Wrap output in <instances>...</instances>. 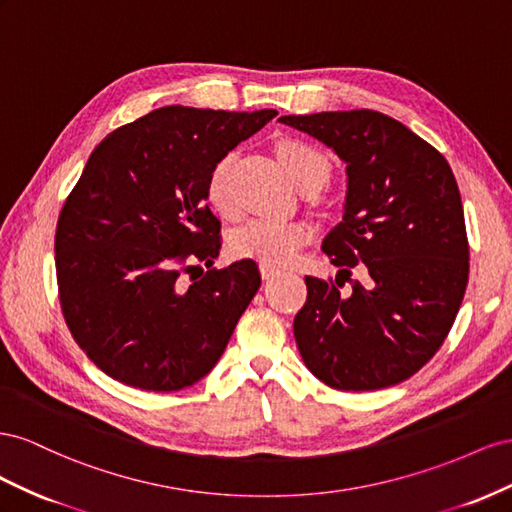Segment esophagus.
<instances>
[{
	"mask_svg": "<svg viewBox=\"0 0 512 512\" xmlns=\"http://www.w3.org/2000/svg\"><path fill=\"white\" fill-rule=\"evenodd\" d=\"M259 272H261V279H274L276 274H279V270L272 268V266H259Z\"/></svg>",
	"mask_w": 512,
	"mask_h": 512,
	"instance_id": "1",
	"label": "esophagus"
}]
</instances>
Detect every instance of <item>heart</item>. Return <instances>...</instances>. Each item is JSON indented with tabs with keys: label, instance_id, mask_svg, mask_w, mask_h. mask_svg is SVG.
<instances>
[{
	"label": "heart",
	"instance_id": "heart-1",
	"mask_svg": "<svg viewBox=\"0 0 512 512\" xmlns=\"http://www.w3.org/2000/svg\"><path fill=\"white\" fill-rule=\"evenodd\" d=\"M287 175L300 191L315 186L317 191L330 178V160L324 152L304 141H281L276 148ZM233 154L223 156L212 167L206 184L210 206L225 218L238 214V199L231 184ZM313 238V231L300 221H276V218H251L229 238V251L238 259H253L261 266H287L296 259L300 246Z\"/></svg>",
	"mask_w": 512,
	"mask_h": 512
}]
</instances>
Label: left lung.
I'll return each mask as SVG.
<instances>
[{"label": "left lung", "instance_id": "left-lung-1", "mask_svg": "<svg viewBox=\"0 0 512 512\" xmlns=\"http://www.w3.org/2000/svg\"><path fill=\"white\" fill-rule=\"evenodd\" d=\"M347 165L343 221L321 251L337 279L304 276L294 337L309 371L337 390H379L412 377L455 324L470 274L461 195L446 158L371 109L283 115ZM364 265L360 286L351 268ZM349 280L353 291L341 295Z\"/></svg>", "mask_w": 512, "mask_h": 512}]
</instances>
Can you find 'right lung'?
I'll return each mask as SVG.
<instances>
[{
  "mask_svg": "<svg viewBox=\"0 0 512 512\" xmlns=\"http://www.w3.org/2000/svg\"><path fill=\"white\" fill-rule=\"evenodd\" d=\"M276 115L163 107L102 139L64 201L55 270L72 337L100 371L154 392L193 386L261 285L253 259L182 274L221 251L212 167Z\"/></svg>",
  "mask_w": 512,
  "mask_h": 512,
  "instance_id": "add662e5",
  "label": "right lung"
}]
</instances>
